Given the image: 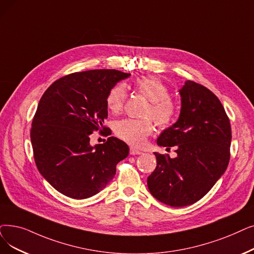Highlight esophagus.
Segmentation results:
<instances>
[{"label":"esophagus","mask_w":254,"mask_h":254,"mask_svg":"<svg viewBox=\"0 0 254 254\" xmlns=\"http://www.w3.org/2000/svg\"><path fill=\"white\" fill-rule=\"evenodd\" d=\"M129 153L133 154V156H135V154H142L143 152L141 150H139V149H136L134 147H130L129 148Z\"/></svg>","instance_id":"34e87169"}]
</instances>
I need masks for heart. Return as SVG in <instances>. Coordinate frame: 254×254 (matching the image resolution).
Segmentation results:
<instances>
[{
	"label": "heart",
	"instance_id": "b5f03b06",
	"mask_svg": "<svg viewBox=\"0 0 254 254\" xmlns=\"http://www.w3.org/2000/svg\"><path fill=\"white\" fill-rule=\"evenodd\" d=\"M138 93L149 101L144 115L151 117L160 127H169L178 114V105L170 97L169 88L154 76H141L135 82ZM127 90L123 84H117L109 90L106 105L110 112L119 113L124 108ZM153 123L150 118H125L115 125V134L118 138L133 146H141L146 138L152 134Z\"/></svg>",
	"mask_w": 254,
	"mask_h": 254
}]
</instances>
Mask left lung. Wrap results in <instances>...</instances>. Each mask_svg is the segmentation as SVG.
Masks as SVG:
<instances>
[{"label":"left lung","mask_w":254,"mask_h":254,"mask_svg":"<svg viewBox=\"0 0 254 254\" xmlns=\"http://www.w3.org/2000/svg\"><path fill=\"white\" fill-rule=\"evenodd\" d=\"M178 121L162 131L157 143L175 147L178 156L153 152L157 167L147 178L151 195L181 207L198 201L225 172L230 158L231 127L219 98L206 87L186 81Z\"/></svg>","instance_id":"8db88e82"}]
</instances>
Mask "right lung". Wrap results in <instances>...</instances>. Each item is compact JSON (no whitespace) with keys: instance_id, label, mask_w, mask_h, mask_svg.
Listing matches in <instances>:
<instances>
[{"instance_id":"obj_1","label":"right lung","mask_w":254,"mask_h":254,"mask_svg":"<svg viewBox=\"0 0 254 254\" xmlns=\"http://www.w3.org/2000/svg\"><path fill=\"white\" fill-rule=\"evenodd\" d=\"M129 75L115 69L74 72L55 81L41 96L32 121L33 153L38 171L63 195L85 199L101 192L128 156L124 141L109 137L92 146L90 135H111L104 126L106 96Z\"/></svg>"}]
</instances>
